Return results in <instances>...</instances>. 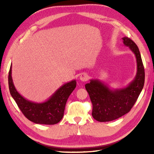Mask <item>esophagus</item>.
Returning a JSON list of instances; mask_svg holds the SVG:
<instances>
[{"instance_id":"1","label":"esophagus","mask_w":154,"mask_h":154,"mask_svg":"<svg viewBox=\"0 0 154 154\" xmlns=\"http://www.w3.org/2000/svg\"><path fill=\"white\" fill-rule=\"evenodd\" d=\"M79 79L81 81H83V82H85V81H86L89 79V76H88V75L86 73H83L80 75V77Z\"/></svg>"}]
</instances>
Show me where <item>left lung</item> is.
I'll list each match as a JSON object with an SVG mask.
<instances>
[{
  "label": "left lung",
  "mask_w": 154,
  "mask_h": 154,
  "mask_svg": "<svg viewBox=\"0 0 154 154\" xmlns=\"http://www.w3.org/2000/svg\"><path fill=\"white\" fill-rule=\"evenodd\" d=\"M123 44L134 54L137 71L135 77L126 87L112 89L99 79H91L85 85L93 104L92 116L99 122L116 120L131 110L144 85L145 73L139 49L132 40L122 38Z\"/></svg>",
  "instance_id": "1"
}]
</instances>
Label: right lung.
I'll return each instance as SVG.
<instances>
[{
    "label": "right lung",
    "mask_w": 154,
    "mask_h": 154,
    "mask_svg": "<svg viewBox=\"0 0 154 154\" xmlns=\"http://www.w3.org/2000/svg\"><path fill=\"white\" fill-rule=\"evenodd\" d=\"M76 85V80H72L61 85L45 101L33 102L25 99L16 90L12 77V64L10 68L8 86L11 96L24 115L35 124L53 125L60 122L63 116L67 100Z\"/></svg>",
    "instance_id": "obj_1"
}]
</instances>
